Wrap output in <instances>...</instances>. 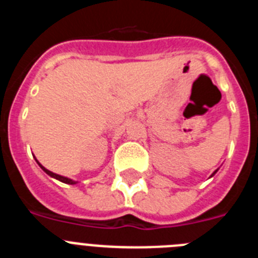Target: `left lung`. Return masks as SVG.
Masks as SVG:
<instances>
[{"mask_svg": "<svg viewBox=\"0 0 258 258\" xmlns=\"http://www.w3.org/2000/svg\"><path fill=\"white\" fill-rule=\"evenodd\" d=\"M217 170H218V169H217ZM217 170H214V172H213V173H212V175H211V177H213V175H214V174H216V173H217Z\"/></svg>", "mask_w": 258, "mask_h": 258, "instance_id": "left-lung-1", "label": "left lung"}]
</instances>
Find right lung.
<instances>
[{
    "label": "right lung",
    "mask_w": 258,
    "mask_h": 258,
    "mask_svg": "<svg viewBox=\"0 0 258 258\" xmlns=\"http://www.w3.org/2000/svg\"><path fill=\"white\" fill-rule=\"evenodd\" d=\"M35 160H36V163H37L38 165H40L41 169L44 170V172L46 173V174H49L50 177H52V178L58 179V181L63 182V183H67V184H76V183H79V182L75 181V179H71V178H68V177H64V175H60V174H56V173L50 172V170H49V169H46V168H45V166L42 165V164H41L40 161H38L37 159H36V157H35Z\"/></svg>",
    "instance_id": "right-lung-1"
}]
</instances>
